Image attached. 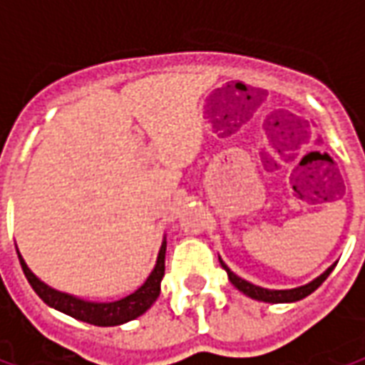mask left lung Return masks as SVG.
Returning a JSON list of instances; mask_svg holds the SVG:
<instances>
[{"label": "left lung", "mask_w": 365, "mask_h": 365, "mask_svg": "<svg viewBox=\"0 0 365 365\" xmlns=\"http://www.w3.org/2000/svg\"><path fill=\"white\" fill-rule=\"evenodd\" d=\"M221 260V258H219ZM221 266L227 269V274H229L230 283L237 287L238 291H242L245 295L248 297L256 299V301H264V303H293V301H299V299L307 297V295H311L319 285H321L327 277L330 275V272L334 269V266H330L324 274H321L317 279H313L311 283H307V285H301V287H295V289H266V287H258V285H254V283L246 282L242 277H238L237 274H232L229 268H227V264L221 260Z\"/></svg>", "instance_id": "left-lung-1"}]
</instances>
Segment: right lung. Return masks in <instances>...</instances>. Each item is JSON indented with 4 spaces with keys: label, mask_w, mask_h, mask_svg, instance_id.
<instances>
[{
    "label": "right lung",
    "mask_w": 365,
    "mask_h": 365,
    "mask_svg": "<svg viewBox=\"0 0 365 365\" xmlns=\"http://www.w3.org/2000/svg\"><path fill=\"white\" fill-rule=\"evenodd\" d=\"M164 260H166V240L160 246L158 260H156V266L152 269V274L148 275V279L135 293H130V295L119 299V301H113V303H91V301H83V299H78L74 295H68V293L48 287L46 283L41 282L29 269V266L19 254L23 274L31 283V287L35 289L36 295L43 299L46 305L70 314L78 321L96 324V327H117V324L133 321L136 317L146 313L160 295V282L164 277Z\"/></svg>",
    "instance_id": "obj_1"
}]
</instances>
